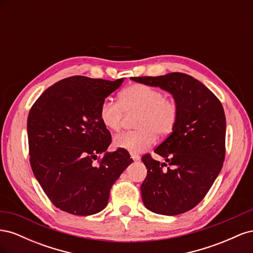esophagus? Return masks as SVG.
Returning <instances> with one entry per match:
<instances>
[{"label":"esophagus","mask_w":253,"mask_h":253,"mask_svg":"<svg viewBox=\"0 0 253 253\" xmlns=\"http://www.w3.org/2000/svg\"><path fill=\"white\" fill-rule=\"evenodd\" d=\"M131 156H132V158H133V160H135V162H137V160H139L140 159V156L138 155V154H131Z\"/></svg>","instance_id":"1"}]
</instances>
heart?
I'll return each instance as SVG.
<instances>
[{
    "label": "heart",
    "instance_id": "obj_1",
    "mask_svg": "<svg viewBox=\"0 0 253 253\" xmlns=\"http://www.w3.org/2000/svg\"><path fill=\"white\" fill-rule=\"evenodd\" d=\"M137 112L133 131L118 134L114 145L132 153L148 149L156 136H169L177 125L179 106L175 100L165 97L164 91L147 84H132L121 91L119 102L102 101L99 108V119L110 131H118L124 113Z\"/></svg>",
    "mask_w": 253,
    "mask_h": 253
}]
</instances>
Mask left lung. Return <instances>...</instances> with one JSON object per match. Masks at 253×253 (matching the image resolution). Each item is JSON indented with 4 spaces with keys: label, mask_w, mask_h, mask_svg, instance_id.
Wrapping results in <instances>:
<instances>
[{
    "label": "left lung",
    "mask_w": 253,
    "mask_h": 253,
    "mask_svg": "<svg viewBox=\"0 0 253 253\" xmlns=\"http://www.w3.org/2000/svg\"><path fill=\"white\" fill-rule=\"evenodd\" d=\"M173 95L179 106L174 131L154 152L167 164L141 158L148 174L141 189L144 206L163 215H177L200 204L219 174L226 154V117L218 98L192 76L170 73L158 77H132Z\"/></svg>",
    "instance_id": "8db88e82"
}]
</instances>
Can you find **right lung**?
Instances as JSON below:
<instances>
[{"label":"right lung","instance_id":"1","mask_svg":"<svg viewBox=\"0 0 253 253\" xmlns=\"http://www.w3.org/2000/svg\"><path fill=\"white\" fill-rule=\"evenodd\" d=\"M122 81L65 78L45 89L29 111L30 167L60 210L82 216L101 211L133 162L126 150L105 152L112 136L99 119L100 104Z\"/></svg>","mask_w":253,"mask_h":253}]
</instances>
